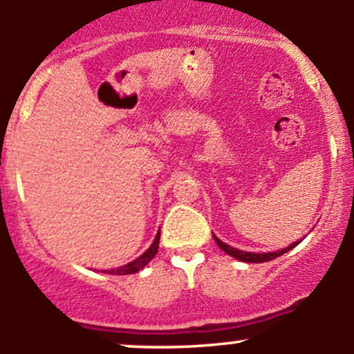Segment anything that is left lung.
Instances as JSON below:
<instances>
[{"mask_svg":"<svg viewBox=\"0 0 354 354\" xmlns=\"http://www.w3.org/2000/svg\"><path fill=\"white\" fill-rule=\"evenodd\" d=\"M212 236H214V234H212ZM214 239H216V243H218L219 248H221L224 253L230 254V257H233V258H236V260H239V261H246V263H263V261H270V260H273V258H279L280 254L287 253L288 250H292V248H294V246H297L299 243H300V241L292 243V245H288L287 248L279 250V252L252 253V252H241V250L233 248V246H230V245H226V243H223L218 236H214Z\"/></svg>","mask_w":354,"mask_h":354,"instance_id":"8db88e82","label":"left lung"}]
</instances>
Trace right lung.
<instances>
[{
	"instance_id": "right-lung-1",
	"label": "right lung",
	"mask_w": 354,
	"mask_h": 354,
	"mask_svg": "<svg viewBox=\"0 0 354 354\" xmlns=\"http://www.w3.org/2000/svg\"><path fill=\"white\" fill-rule=\"evenodd\" d=\"M158 243H160V230H158V233H157V236H155L153 243H151V246L147 250L145 253L140 254V257L136 258V260H133V261H130V263L123 265V267H120V268H116V270H106V273H111V275H131V273L140 272V270L145 267L148 261H150L151 258H153L155 254H157Z\"/></svg>"
}]
</instances>
